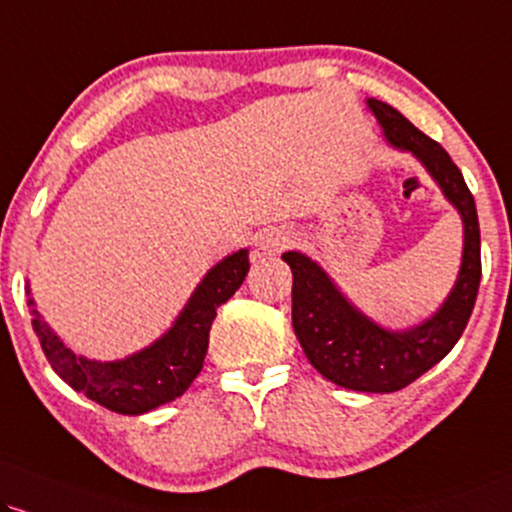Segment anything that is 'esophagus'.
<instances>
[{
	"label": "esophagus",
	"mask_w": 512,
	"mask_h": 512,
	"mask_svg": "<svg viewBox=\"0 0 512 512\" xmlns=\"http://www.w3.org/2000/svg\"><path fill=\"white\" fill-rule=\"evenodd\" d=\"M294 242V237L287 230H266L258 237V246H261L263 254H280L289 244Z\"/></svg>",
	"instance_id": "34e87169"
}]
</instances>
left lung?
Returning a JSON list of instances; mask_svg holds the SVG:
<instances>
[{
    "mask_svg": "<svg viewBox=\"0 0 512 512\" xmlns=\"http://www.w3.org/2000/svg\"><path fill=\"white\" fill-rule=\"evenodd\" d=\"M368 106L382 123L389 144L418 156L463 216L465 246L456 287L427 323L406 332H387L358 313L311 258L287 251L282 261L289 263L294 277L292 325L296 339L313 368L339 387L389 394L425 375L456 346L477 301L482 251L475 197L446 149L415 128L394 106L377 99H368Z\"/></svg>",
    "mask_w": 512,
    "mask_h": 512,
    "instance_id": "obj_1",
    "label": "left lung"
}]
</instances>
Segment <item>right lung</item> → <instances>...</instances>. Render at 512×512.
I'll return each mask as SVG.
<instances>
[{"label":"right lung","instance_id":"add662e5","mask_svg":"<svg viewBox=\"0 0 512 512\" xmlns=\"http://www.w3.org/2000/svg\"><path fill=\"white\" fill-rule=\"evenodd\" d=\"M246 273H249L246 249L220 261L204 277L168 334L125 361L97 363L75 356L49 330L35 308L33 330L40 337L49 365L63 382L113 413L142 415L163 403L175 401L194 382L204 365L208 332L216 320V311L237 292ZM28 304L33 306V299Z\"/></svg>","mask_w":512,"mask_h":512}]
</instances>
